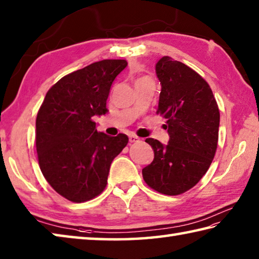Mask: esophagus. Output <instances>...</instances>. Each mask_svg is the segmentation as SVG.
Segmentation results:
<instances>
[{
	"mask_svg": "<svg viewBox=\"0 0 259 259\" xmlns=\"http://www.w3.org/2000/svg\"><path fill=\"white\" fill-rule=\"evenodd\" d=\"M139 138L137 137V136H135V135H130L129 136V142L130 143H139Z\"/></svg>",
	"mask_w": 259,
	"mask_h": 259,
	"instance_id": "34e87169",
	"label": "esophagus"
}]
</instances>
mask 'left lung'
I'll use <instances>...</instances> for the list:
<instances>
[{"mask_svg":"<svg viewBox=\"0 0 259 259\" xmlns=\"http://www.w3.org/2000/svg\"><path fill=\"white\" fill-rule=\"evenodd\" d=\"M161 81L156 113L166 119L170 140L147 138L153 162L143 168L145 182L161 194L191 189L210 166L218 148L220 111L207 81L185 63L163 56L156 63Z\"/></svg>","mask_w":259,"mask_h":259,"instance_id":"8db88e82","label":"left lung"}]
</instances>
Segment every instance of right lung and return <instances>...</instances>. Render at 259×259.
I'll return each mask as SVG.
<instances>
[{
  "instance_id": "add662e5",
  "label": "right lung",
  "mask_w": 259,
  "mask_h": 259,
  "mask_svg": "<svg viewBox=\"0 0 259 259\" xmlns=\"http://www.w3.org/2000/svg\"><path fill=\"white\" fill-rule=\"evenodd\" d=\"M125 60H103L61 78L46 93L36 117V149L50 186L73 203L105 189L110 166L129 142L96 130L93 116L105 114L112 82Z\"/></svg>"
}]
</instances>
